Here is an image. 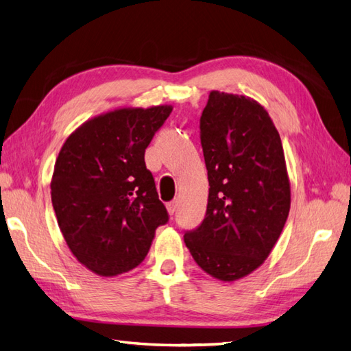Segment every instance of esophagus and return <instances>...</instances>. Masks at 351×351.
Returning <instances> with one entry per match:
<instances>
[{"instance_id":"34e87169","label":"esophagus","mask_w":351,"mask_h":351,"mask_svg":"<svg viewBox=\"0 0 351 351\" xmlns=\"http://www.w3.org/2000/svg\"><path fill=\"white\" fill-rule=\"evenodd\" d=\"M167 209H168L169 215H174L176 210H177V202H169V203L167 204Z\"/></svg>"}]
</instances>
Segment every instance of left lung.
Instances as JSON below:
<instances>
[{
	"instance_id": "left-lung-1",
	"label": "left lung",
	"mask_w": 351,
	"mask_h": 351,
	"mask_svg": "<svg viewBox=\"0 0 351 351\" xmlns=\"http://www.w3.org/2000/svg\"><path fill=\"white\" fill-rule=\"evenodd\" d=\"M209 198L184 244L207 274L234 282L269 256L291 207L283 147L268 112L244 95L212 90L199 118Z\"/></svg>"
}]
</instances>
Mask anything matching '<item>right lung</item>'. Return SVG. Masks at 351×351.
Masks as SVG:
<instances>
[{
    "mask_svg": "<svg viewBox=\"0 0 351 351\" xmlns=\"http://www.w3.org/2000/svg\"><path fill=\"white\" fill-rule=\"evenodd\" d=\"M171 106L124 107L86 121L57 157L51 202L60 232L77 261L113 277L145 259L156 228L168 223L145 148Z\"/></svg>",
    "mask_w": 351,
    "mask_h": 351,
    "instance_id": "add662e5",
    "label": "right lung"
}]
</instances>
